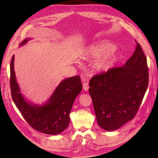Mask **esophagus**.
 I'll return each mask as SVG.
<instances>
[{
    "instance_id": "34e87169",
    "label": "esophagus",
    "mask_w": 158,
    "mask_h": 158,
    "mask_svg": "<svg viewBox=\"0 0 158 158\" xmlns=\"http://www.w3.org/2000/svg\"><path fill=\"white\" fill-rule=\"evenodd\" d=\"M89 88V84H88V82H85L83 84V89L85 90V91H88Z\"/></svg>"
}]
</instances>
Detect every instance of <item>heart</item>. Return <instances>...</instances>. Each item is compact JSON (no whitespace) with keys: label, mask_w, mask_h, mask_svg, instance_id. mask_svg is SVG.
Segmentation results:
<instances>
[{"label":"heart","mask_w":158,"mask_h":158,"mask_svg":"<svg viewBox=\"0 0 158 158\" xmlns=\"http://www.w3.org/2000/svg\"><path fill=\"white\" fill-rule=\"evenodd\" d=\"M85 59L97 58L93 69L97 72L106 71L116 58L115 46L108 41H101L87 47L83 53Z\"/></svg>","instance_id":"1"}]
</instances>
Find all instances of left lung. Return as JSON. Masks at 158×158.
Here are the masks:
<instances>
[{"instance_id":"obj_1","label":"left lung","mask_w":158,"mask_h":158,"mask_svg":"<svg viewBox=\"0 0 158 158\" xmlns=\"http://www.w3.org/2000/svg\"><path fill=\"white\" fill-rule=\"evenodd\" d=\"M148 83L147 58L137 43L124 66L114 67L90 80L89 93L98 125L106 131H113L132 119Z\"/></svg>"}]
</instances>
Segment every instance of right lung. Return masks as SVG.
I'll list each match as a JSON object with an SVG mask.
<instances>
[{
	"label": "right lung",
	"mask_w": 158,
	"mask_h": 158,
	"mask_svg": "<svg viewBox=\"0 0 158 158\" xmlns=\"http://www.w3.org/2000/svg\"><path fill=\"white\" fill-rule=\"evenodd\" d=\"M28 38L21 43L24 45ZM10 85L13 102L26 122L36 130L46 135H56L67 128L70 113L76 97L82 90L79 76L66 78L56 87L49 99L43 105H35L26 100L21 92L14 70V56L10 67Z\"/></svg>",
	"instance_id": "1"
}]
</instances>
